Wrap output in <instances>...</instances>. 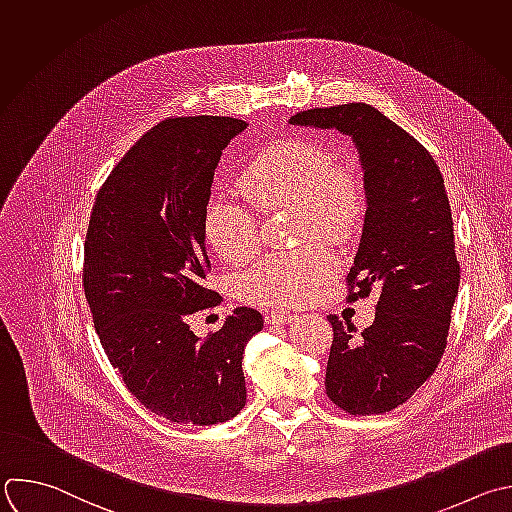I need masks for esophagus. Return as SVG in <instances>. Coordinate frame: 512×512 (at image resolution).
Returning a JSON list of instances; mask_svg holds the SVG:
<instances>
[{
  "label": "esophagus",
  "mask_w": 512,
  "mask_h": 512,
  "mask_svg": "<svg viewBox=\"0 0 512 512\" xmlns=\"http://www.w3.org/2000/svg\"><path fill=\"white\" fill-rule=\"evenodd\" d=\"M297 317V313H291V311H283V309H275L267 315V323L275 325V323H289Z\"/></svg>",
  "instance_id": "1"
}]
</instances>
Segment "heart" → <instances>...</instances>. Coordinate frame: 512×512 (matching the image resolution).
I'll return each mask as SVG.
<instances>
[{
  "instance_id": "heart-1",
  "label": "heart",
  "mask_w": 512,
  "mask_h": 512,
  "mask_svg": "<svg viewBox=\"0 0 512 512\" xmlns=\"http://www.w3.org/2000/svg\"><path fill=\"white\" fill-rule=\"evenodd\" d=\"M239 191L263 213L295 209L301 241H344L366 213L368 187L352 160H337L335 150L313 138H279L253 154L237 177ZM203 239L227 263H245L259 249L255 211L223 193L207 199ZM333 271L321 249L271 255L243 273V299L263 305L305 301Z\"/></svg>"
}]
</instances>
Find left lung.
Here are the masks:
<instances>
[{
  "mask_svg": "<svg viewBox=\"0 0 512 512\" xmlns=\"http://www.w3.org/2000/svg\"><path fill=\"white\" fill-rule=\"evenodd\" d=\"M293 126L339 130L358 146L368 187L362 241L348 273L350 301L380 293L360 335L329 315L327 398L354 416L384 414L434 374L446 350L460 265L440 168L404 128L370 104L311 108Z\"/></svg>",
  "mask_w": 512,
  "mask_h": 512,
  "instance_id": "obj_1",
  "label": "left lung"
}]
</instances>
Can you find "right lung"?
I'll list each match as a JSON object with an SVG mask.
<instances>
[{
	"mask_svg": "<svg viewBox=\"0 0 512 512\" xmlns=\"http://www.w3.org/2000/svg\"><path fill=\"white\" fill-rule=\"evenodd\" d=\"M245 128L229 116L162 120L120 158L90 215L82 279L100 344L130 394L177 424L227 422L247 402L241 364L261 313L237 307L205 339L189 325L221 303L203 285V209L223 150Z\"/></svg>",
	"mask_w": 512,
	"mask_h": 512,
	"instance_id": "add662e5",
	"label": "right lung"
}]
</instances>
